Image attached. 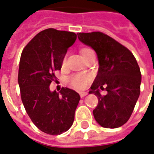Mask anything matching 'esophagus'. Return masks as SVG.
<instances>
[{
	"label": "esophagus",
	"instance_id": "obj_1",
	"mask_svg": "<svg viewBox=\"0 0 154 154\" xmlns=\"http://www.w3.org/2000/svg\"><path fill=\"white\" fill-rule=\"evenodd\" d=\"M87 94H88V93H87V92H81L80 96L82 98H83V97H85V96H86Z\"/></svg>",
	"mask_w": 154,
	"mask_h": 154
}]
</instances>
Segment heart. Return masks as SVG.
Wrapping results in <instances>:
<instances>
[{"mask_svg":"<svg viewBox=\"0 0 154 154\" xmlns=\"http://www.w3.org/2000/svg\"><path fill=\"white\" fill-rule=\"evenodd\" d=\"M90 51H92L90 49H83L82 51V54H86ZM91 76L89 75H84V74H77L75 75L72 77L71 83L74 88L77 89V90H83L85 89L86 86H88L89 82L91 81Z\"/></svg>","mask_w":154,"mask_h":154,"instance_id":"b5f03b06","label":"heart"}]
</instances>
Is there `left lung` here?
<instances>
[{
  "label": "left lung",
  "mask_w": 154,
  "mask_h": 154,
  "mask_svg": "<svg viewBox=\"0 0 154 154\" xmlns=\"http://www.w3.org/2000/svg\"><path fill=\"white\" fill-rule=\"evenodd\" d=\"M78 39L97 54L99 70L89 94L99 99L93 110L95 121L105 128H118L129 120L140 93L141 73L131 52L100 32H79ZM105 88L107 94L101 96Z\"/></svg>",
  "instance_id": "8db88e82"
}]
</instances>
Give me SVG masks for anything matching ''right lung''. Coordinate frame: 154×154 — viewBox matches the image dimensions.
<instances>
[{
  "label": "right lung",
  "instance_id": "obj_1",
  "mask_svg": "<svg viewBox=\"0 0 154 154\" xmlns=\"http://www.w3.org/2000/svg\"><path fill=\"white\" fill-rule=\"evenodd\" d=\"M76 39L74 32L48 28L36 34L21 54L18 82L22 102L34 125L49 135H60L71 127L81 99L67 87L60 92L50 90L54 71L61 69Z\"/></svg>",
  "mask_w": 154,
  "mask_h": 154
}]
</instances>
